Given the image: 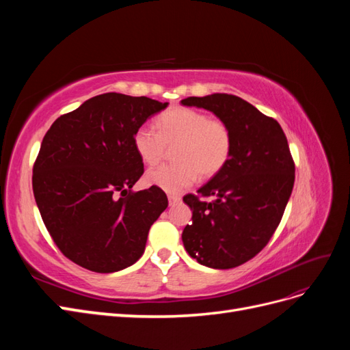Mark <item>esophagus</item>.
<instances>
[{
	"label": "esophagus",
	"mask_w": 350,
	"mask_h": 350,
	"mask_svg": "<svg viewBox=\"0 0 350 350\" xmlns=\"http://www.w3.org/2000/svg\"><path fill=\"white\" fill-rule=\"evenodd\" d=\"M167 200H169V206H175L176 203L181 201V197H179V196H169Z\"/></svg>",
	"instance_id": "esophagus-1"
}]
</instances>
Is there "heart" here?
Returning <instances> with one entry per match:
<instances>
[{
  "mask_svg": "<svg viewBox=\"0 0 350 350\" xmlns=\"http://www.w3.org/2000/svg\"><path fill=\"white\" fill-rule=\"evenodd\" d=\"M157 131L142 125L133 135V144L142 161L157 165L166 146H175L174 165H163L147 172L146 181L169 194H179L191 187L198 175L211 178L228 163L232 152L229 126L219 120L191 108H172L156 122Z\"/></svg>",
  "mask_w": 350,
  "mask_h": 350,
  "instance_id": "1",
  "label": "heart"
}]
</instances>
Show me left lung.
Listing matches in <instances>:
<instances>
[{
  "label": "left lung",
  "mask_w": 350,
  "mask_h": 350,
  "mask_svg": "<svg viewBox=\"0 0 350 350\" xmlns=\"http://www.w3.org/2000/svg\"><path fill=\"white\" fill-rule=\"evenodd\" d=\"M184 107L203 108L225 122L232 134L228 163L198 189L206 203L189 194L193 210L183 232L187 252L210 269H232L266 247L295 183V165L279 122L234 94L187 98Z\"/></svg>",
  "instance_id": "8db88e82"
}]
</instances>
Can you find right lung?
Here are the masks:
<instances>
[{
    "label": "right lung",
    "mask_w": 350,
    "mask_h": 350,
    "mask_svg": "<svg viewBox=\"0 0 350 350\" xmlns=\"http://www.w3.org/2000/svg\"><path fill=\"white\" fill-rule=\"evenodd\" d=\"M167 105L103 93L59 116L42 140L33 166L36 204L57 247L79 266L113 273L143 256L167 198L157 187L130 193L144 172L133 135Z\"/></svg>",
    "instance_id": "obj_1"
}]
</instances>
